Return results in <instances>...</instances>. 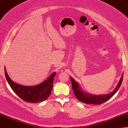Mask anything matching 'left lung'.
<instances>
[{
	"mask_svg": "<svg viewBox=\"0 0 128 128\" xmlns=\"http://www.w3.org/2000/svg\"><path fill=\"white\" fill-rule=\"evenodd\" d=\"M122 78H123V74H122L120 79L118 85H117L115 90H114L113 92L108 94L100 96L92 95L90 93H86L84 91H83L81 88H80L78 83L76 82L72 77H71V80L72 82V89L73 90H74V96L78 100L84 103L98 104V105H100V104H102L106 100H109V99L111 98L119 90L120 87L122 83Z\"/></svg>",
	"mask_w": 128,
	"mask_h": 128,
	"instance_id": "8db88e82",
	"label": "left lung"
}]
</instances>
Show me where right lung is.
I'll return each instance as SVG.
<instances>
[{"mask_svg":"<svg viewBox=\"0 0 128 128\" xmlns=\"http://www.w3.org/2000/svg\"><path fill=\"white\" fill-rule=\"evenodd\" d=\"M5 75L8 82L12 90L22 100L29 103L41 102L46 100L51 94L52 89L54 77L56 72H54L48 78L40 84L34 86H24L13 82L8 74L6 67Z\"/></svg>","mask_w":128,"mask_h":128,"instance_id":"obj_1","label":"right lung"}]
</instances>
